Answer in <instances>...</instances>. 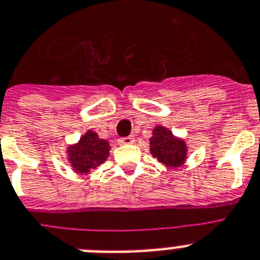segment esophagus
<instances>
[{"instance_id": "obj_1", "label": "esophagus", "mask_w": 260, "mask_h": 260, "mask_svg": "<svg viewBox=\"0 0 260 260\" xmlns=\"http://www.w3.org/2000/svg\"><path fill=\"white\" fill-rule=\"evenodd\" d=\"M119 143L121 145H129V144H134L135 143V139L134 137H123V139H120Z\"/></svg>"}]
</instances>
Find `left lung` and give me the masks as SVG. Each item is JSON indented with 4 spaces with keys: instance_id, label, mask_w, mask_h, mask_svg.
<instances>
[{
    "instance_id": "left-lung-1",
    "label": "left lung",
    "mask_w": 260,
    "mask_h": 260,
    "mask_svg": "<svg viewBox=\"0 0 260 260\" xmlns=\"http://www.w3.org/2000/svg\"><path fill=\"white\" fill-rule=\"evenodd\" d=\"M150 154L168 168H180L187 158V144L167 126L156 125L149 139Z\"/></svg>"
}]
</instances>
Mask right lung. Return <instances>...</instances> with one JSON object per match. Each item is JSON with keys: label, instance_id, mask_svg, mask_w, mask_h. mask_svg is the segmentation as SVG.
<instances>
[{"label": "right lung", "instance_id": "right-lung-1", "mask_svg": "<svg viewBox=\"0 0 260 260\" xmlns=\"http://www.w3.org/2000/svg\"><path fill=\"white\" fill-rule=\"evenodd\" d=\"M110 141L100 139L96 132L88 129L75 144L67 147V161L75 173L89 174L110 156Z\"/></svg>", "mask_w": 260, "mask_h": 260}]
</instances>
